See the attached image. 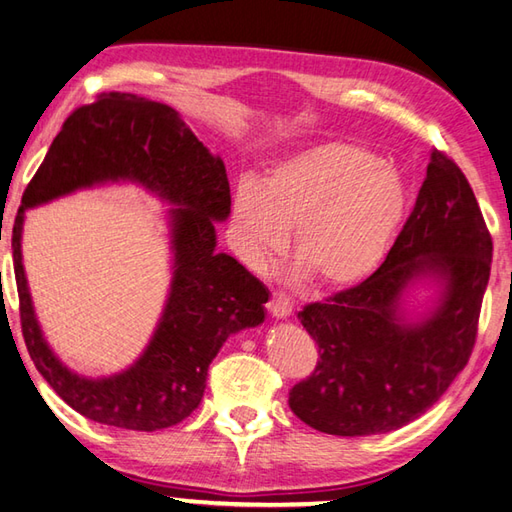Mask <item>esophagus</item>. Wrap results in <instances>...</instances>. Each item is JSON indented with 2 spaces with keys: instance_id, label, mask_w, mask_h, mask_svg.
<instances>
[{
  "instance_id": "obj_1",
  "label": "esophagus",
  "mask_w": 512,
  "mask_h": 512,
  "mask_svg": "<svg viewBox=\"0 0 512 512\" xmlns=\"http://www.w3.org/2000/svg\"><path fill=\"white\" fill-rule=\"evenodd\" d=\"M268 310H270V315L277 319L290 317V313H293V299L284 293H273V297H270V302H268Z\"/></svg>"
}]
</instances>
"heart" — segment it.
Segmentation results:
<instances>
[{"mask_svg": "<svg viewBox=\"0 0 512 512\" xmlns=\"http://www.w3.org/2000/svg\"><path fill=\"white\" fill-rule=\"evenodd\" d=\"M399 170L373 153L330 142L239 182L233 228L253 262H264L295 228L290 253L317 290H346L375 273L406 215Z\"/></svg>", "mask_w": 512, "mask_h": 512, "instance_id": "1", "label": "heart"}]
</instances>
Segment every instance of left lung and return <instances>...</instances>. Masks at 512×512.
I'll list each match as a JSON object with an SVG mask.
<instances>
[{"mask_svg":"<svg viewBox=\"0 0 512 512\" xmlns=\"http://www.w3.org/2000/svg\"><path fill=\"white\" fill-rule=\"evenodd\" d=\"M493 239L466 175L433 148L426 179L384 264L362 284L297 317L317 344V366L288 393L290 410L328 435L397 430L433 406L462 373L477 339ZM447 282L443 304L404 327L396 308L413 278Z\"/></svg>","mask_w":512,"mask_h":512,"instance_id":"obj_1","label":"left lung"}]
</instances>
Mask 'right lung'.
<instances>
[{
  "label": "right lung",
  "mask_w": 512,
  "mask_h": 512,
  "mask_svg": "<svg viewBox=\"0 0 512 512\" xmlns=\"http://www.w3.org/2000/svg\"><path fill=\"white\" fill-rule=\"evenodd\" d=\"M133 178L177 203L176 273L145 355L124 374L79 378L47 348L21 266L23 210L99 181ZM230 213L224 162L208 153L173 108L130 93H102L75 108L24 190L13 226L22 333L35 368L64 402L93 422L159 430L175 426L204 397L208 366L237 330L264 322L268 290L226 253H215V219Z\"/></svg>",
  "instance_id": "add662e5"
}]
</instances>
